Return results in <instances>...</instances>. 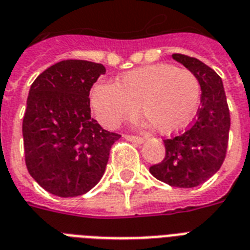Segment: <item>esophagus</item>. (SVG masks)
Segmentation results:
<instances>
[{"mask_svg": "<svg viewBox=\"0 0 250 250\" xmlns=\"http://www.w3.org/2000/svg\"><path fill=\"white\" fill-rule=\"evenodd\" d=\"M125 139L128 141H132V143H136V144H143L144 143V139L139 136H132V135H125Z\"/></svg>", "mask_w": 250, "mask_h": 250, "instance_id": "obj_1", "label": "esophagus"}]
</instances>
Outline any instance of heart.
Here are the masks:
<instances>
[{"label":"heart","instance_id":"obj_1","mask_svg":"<svg viewBox=\"0 0 250 250\" xmlns=\"http://www.w3.org/2000/svg\"><path fill=\"white\" fill-rule=\"evenodd\" d=\"M200 83L193 72L158 63L133 70L118 84L98 82L90 90V106L97 121L115 128L141 113L158 132L171 135L186 128L200 104Z\"/></svg>","mask_w":250,"mask_h":250}]
</instances>
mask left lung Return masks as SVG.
Masks as SVG:
<instances>
[{
	"mask_svg": "<svg viewBox=\"0 0 250 250\" xmlns=\"http://www.w3.org/2000/svg\"><path fill=\"white\" fill-rule=\"evenodd\" d=\"M198 79L201 104L193 125L179 136L164 140L166 154L150 174L171 187L193 188L210 179L226 158L231 119L221 76L193 57L172 54Z\"/></svg>",
	"mask_w": 250,
	"mask_h": 250,
	"instance_id": "8db88e82",
	"label": "left lung"
}]
</instances>
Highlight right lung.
<instances>
[{
  "label": "right lung",
  "mask_w": 250,
  "mask_h": 250,
  "mask_svg": "<svg viewBox=\"0 0 250 250\" xmlns=\"http://www.w3.org/2000/svg\"><path fill=\"white\" fill-rule=\"evenodd\" d=\"M105 72L101 63L61 61L31 85L21 127L25 166L54 196L76 197L92 189L121 137L90 118V88Z\"/></svg>",
  "instance_id": "right-lung-1"
}]
</instances>
